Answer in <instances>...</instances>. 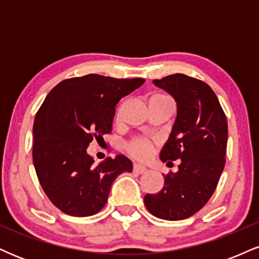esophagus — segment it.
<instances>
[{
    "mask_svg": "<svg viewBox=\"0 0 259 259\" xmlns=\"http://www.w3.org/2000/svg\"><path fill=\"white\" fill-rule=\"evenodd\" d=\"M133 170H134V173H136V174H144V173H146V171H147V169L145 168V167H142V165H139V164H134V168H133Z\"/></svg>",
    "mask_w": 259,
    "mask_h": 259,
    "instance_id": "esophagus-1",
    "label": "esophagus"
}]
</instances>
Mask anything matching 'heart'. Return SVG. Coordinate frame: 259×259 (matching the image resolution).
Masks as SVG:
<instances>
[{
	"label": "heart",
	"instance_id": "b5f03b06",
	"mask_svg": "<svg viewBox=\"0 0 259 259\" xmlns=\"http://www.w3.org/2000/svg\"><path fill=\"white\" fill-rule=\"evenodd\" d=\"M154 97H164V96H154ZM126 151L133 157L140 160H147L152 156L154 150V142L152 140L146 138H136L126 144Z\"/></svg>",
	"mask_w": 259,
	"mask_h": 259
}]
</instances>
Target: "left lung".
<instances>
[{"mask_svg": "<svg viewBox=\"0 0 259 259\" xmlns=\"http://www.w3.org/2000/svg\"><path fill=\"white\" fill-rule=\"evenodd\" d=\"M153 84L174 97L178 115L162 162L180 159L179 170L164 177L158 194L145 196L151 214L165 221H181L197 213L214 194L228 144V121L214 91L201 80L171 74Z\"/></svg>", "mask_w": 259, "mask_h": 259, "instance_id": "1", "label": "left lung"}]
</instances>
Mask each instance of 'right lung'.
Segmentation results:
<instances>
[{
    "instance_id": "obj_1",
    "label": "right lung",
    "mask_w": 259,
    "mask_h": 259,
    "mask_svg": "<svg viewBox=\"0 0 259 259\" xmlns=\"http://www.w3.org/2000/svg\"><path fill=\"white\" fill-rule=\"evenodd\" d=\"M145 79L99 74L65 79L50 91L35 115L32 160L40 185L65 214L88 217L105 207L115 178L130 173L123 154L95 164L89 144L112 132L115 106Z\"/></svg>"
}]
</instances>
